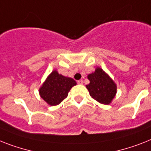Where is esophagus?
I'll use <instances>...</instances> for the list:
<instances>
[{"label": "esophagus", "mask_w": 151, "mask_h": 151, "mask_svg": "<svg viewBox=\"0 0 151 151\" xmlns=\"http://www.w3.org/2000/svg\"><path fill=\"white\" fill-rule=\"evenodd\" d=\"M77 83H78V84H79V85H83V79H80V80H78Z\"/></svg>", "instance_id": "esophagus-1"}]
</instances>
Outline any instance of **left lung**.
Here are the masks:
<instances>
[{
	"label": "left lung",
	"mask_w": 151,
	"mask_h": 151,
	"mask_svg": "<svg viewBox=\"0 0 151 151\" xmlns=\"http://www.w3.org/2000/svg\"><path fill=\"white\" fill-rule=\"evenodd\" d=\"M89 84L86 85L89 95L102 104L108 105L111 103L116 93V85L109 75L99 67L94 73L88 75Z\"/></svg>",
	"instance_id": "left-lung-1"
}]
</instances>
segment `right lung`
I'll use <instances>...</instances> for the list:
<instances>
[{"label":"right lung","mask_w":151,"mask_h":151,"mask_svg":"<svg viewBox=\"0 0 151 151\" xmlns=\"http://www.w3.org/2000/svg\"><path fill=\"white\" fill-rule=\"evenodd\" d=\"M76 82L72 78L65 77L56 70L52 71L40 87V96L50 106L58 105L68 96L72 87Z\"/></svg>","instance_id":"obj_1"}]
</instances>
